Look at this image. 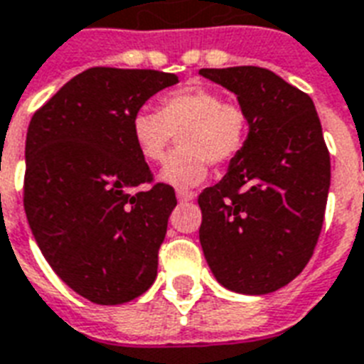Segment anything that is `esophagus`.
Listing matches in <instances>:
<instances>
[{
	"label": "esophagus",
	"mask_w": 364,
	"mask_h": 364,
	"mask_svg": "<svg viewBox=\"0 0 364 364\" xmlns=\"http://www.w3.org/2000/svg\"><path fill=\"white\" fill-rule=\"evenodd\" d=\"M177 200L179 202H191L194 198V193H191V191H183V188H179L176 193Z\"/></svg>",
	"instance_id": "1"
}]
</instances>
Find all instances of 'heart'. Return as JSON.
Wrapping results in <instances>:
<instances>
[{
    "label": "heart",
    "mask_w": 364,
    "mask_h": 364,
    "mask_svg": "<svg viewBox=\"0 0 364 364\" xmlns=\"http://www.w3.org/2000/svg\"><path fill=\"white\" fill-rule=\"evenodd\" d=\"M248 114L240 105L223 101L208 85H188L162 97L158 112L141 108L132 118V137L141 156L162 162L173 137L179 151L160 170V181L177 188L200 185L208 162L227 164L244 151L248 141Z\"/></svg>",
    "instance_id": "obj_1"
}]
</instances>
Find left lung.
Masks as SVG:
<instances>
[{
    "label": "left lung",
    "mask_w": 364,
    "mask_h": 364,
    "mask_svg": "<svg viewBox=\"0 0 364 364\" xmlns=\"http://www.w3.org/2000/svg\"><path fill=\"white\" fill-rule=\"evenodd\" d=\"M250 122L244 151L198 196L200 244L219 284L262 296L311 259L323 229L330 154L311 97L259 66L202 68Z\"/></svg>",
    "instance_id": "1"
}]
</instances>
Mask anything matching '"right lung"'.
Masks as SVG:
<instances>
[{
	"instance_id": "right-lung-1",
	"label": "right lung",
	"mask_w": 364,
	"mask_h": 364,
	"mask_svg": "<svg viewBox=\"0 0 364 364\" xmlns=\"http://www.w3.org/2000/svg\"><path fill=\"white\" fill-rule=\"evenodd\" d=\"M176 74L97 66L65 83L26 133L24 212L41 254L93 304L132 301L156 279L176 208L132 137V118Z\"/></svg>"
}]
</instances>
